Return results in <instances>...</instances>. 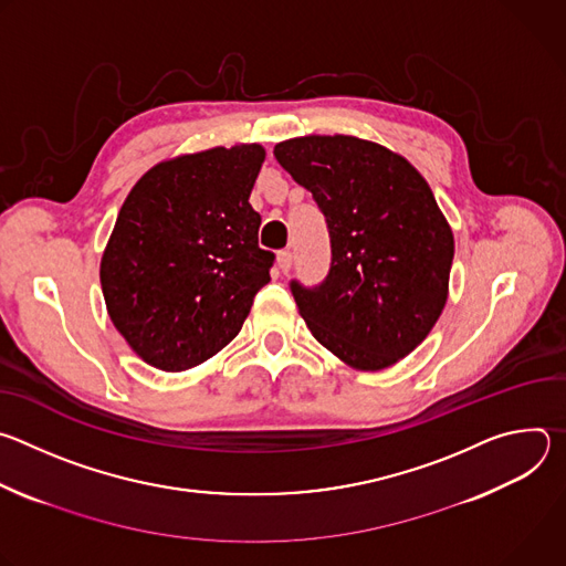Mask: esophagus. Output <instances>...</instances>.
Here are the masks:
<instances>
[{"label": "esophagus", "mask_w": 566, "mask_h": 566, "mask_svg": "<svg viewBox=\"0 0 566 566\" xmlns=\"http://www.w3.org/2000/svg\"><path fill=\"white\" fill-rule=\"evenodd\" d=\"M291 266H293V255H291V251H280V253H277V269H280L282 273H289Z\"/></svg>", "instance_id": "34e87169"}]
</instances>
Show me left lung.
I'll list each match as a JSON object with an SVG mask.
<instances>
[{
	"label": "left lung",
	"instance_id": "1",
	"mask_svg": "<svg viewBox=\"0 0 566 566\" xmlns=\"http://www.w3.org/2000/svg\"><path fill=\"white\" fill-rule=\"evenodd\" d=\"M327 217L332 271L291 284L313 338L358 371L412 354L448 302L454 234L406 156L345 134H308L273 149Z\"/></svg>",
	"mask_w": 566,
	"mask_h": 566
}]
</instances>
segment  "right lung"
<instances>
[{"label": "right lung", "mask_w": 566, "mask_h": 566, "mask_svg": "<svg viewBox=\"0 0 566 566\" xmlns=\"http://www.w3.org/2000/svg\"><path fill=\"white\" fill-rule=\"evenodd\" d=\"M266 149L210 147L158 160L129 190L101 258L107 313L132 352L160 371L221 352L271 282L249 203Z\"/></svg>", "instance_id": "obj_1"}]
</instances>
